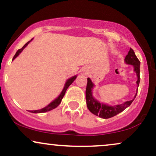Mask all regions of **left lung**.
Listing matches in <instances>:
<instances>
[{
  "instance_id": "left-lung-1",
  "label": "left lung",
  "mask_w": 156,
  "mask_h": 156,
  "mask_svg": "<svg viewBox=\"0 0 156 156\" xmlns=\"http://www.w3.org/2000/svg\"><path fill=\"white\" fill-rule=\"evenodd\" d=\"M125 61L126 64L133 66L134 72L136 73L138 78L136 83L138 87H139V82H140V76H139V74H140V62L138 59L136 55H135V53H134L133 50L132 48H130V51H128V55L125 56ZM94 86V83H92L90 78H87V89H86L87 105L88 109L92 114L101 118H103V119H108V118L113 117L117 115V114H119L120 112H123L125 108L130 106V105L134 101L137 94V93H136V95L134 96L133 99L131 100V101H126L124 103H122V104L119 105H108V104H105V103H101L92 96V89Z\"/></svg>"
}]
</instances>
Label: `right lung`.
<instances>
[{"mask_svg":"<svg viewBox=\"0 0 156 156\" xmlns=\"http://www.w3.org/2000/svg\"><path fill=\"white\" fill-rule=\"evenodd\" d=\"M32 39H31V40H30V41H28V42H27V43L25 44V45L23 46V47L22 48H21V49H19L18 51H17V52H16L15 55H14V57H13V59H12V60H14V59H15V58H16V57H17V56H18V55H20V53L21 52H22V51H23V49H24V48H26V46L28 45V44H29V42H31V41H32ZM76 77H77V76H73V77H72V78H69V79H68V80H67V81H66V83H65V85H64V87L63 90L62 91V92H61V94H59V96H58V98H56V99H55L54 101H53V102H51V103H50L49 105H48L47 106H45V107H44V108H42V109H39V110L32 111L31 112H32V113H44V112H49V111H51V110H53V109H54L55 108H56V107L58 106V105L60 104V103H61V102H62V98H64V94H65V92H66V91H67V88H68V87H69V86L71 85V84H72L73 82L75 80H76Z\"/></svg>","mask_w":156,"mask_h":156,"instance_id":"right-lung-1","label":"right lung"}]
</instances>
